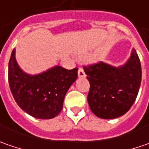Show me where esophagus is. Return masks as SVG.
I'll return each instance as SVG.
<instances>
[{"label":"esophagus","mask_w":149,"mask_h":149,"mask_svg":"<svg viewBox=\"0 0 149 149\" xmlns=\"http://www.w3.org/2000/svg\"><path fill=\"white\" fill-rule=\"evenodd\" d=\"M78 75H79V78H84L86 75H85V73L83 69H81V68H79V71H78Z\"/></svg>","instance_id":"34e87169"}]
</instances>
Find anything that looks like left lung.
<instances>
[{"label": "left lung", "instance_id": "1", "mask_svg": "<svg viewBox=\"0 0 149 149\" xmlns=\"http://www.w3.org/2000/svg\"><path fill=\"white\" fill-rule=\"evenodd\" d=\"M84 70L90 84L88 103L97 117L116 118L129 111L142 79L140 60L135 49L123 65L114 67L100 61L84 66Z\"/></svg>", "mask_w": 149, "mask_h": 149}]
</instances>
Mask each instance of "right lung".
I'll use <instances>...</instances> for the list:
<instances>
[{"mask_svg":"<svg viewBox=\"0 0 149 149\" xmlns=\"http://www.w3.org/2000/svg\"><path fill=\"white\" fill-rule=\"evenodd\" d=\"M78 77V68L66 70L56 65L38 74H26L15 60L12 50L8 65L10 89L16 104L33 117L49 119L57 116L64 99Z\"/></svg>","mask_w":149,"mask_h":149,"instance_id":"add662e5","label":"right lung"}]
</instances>
